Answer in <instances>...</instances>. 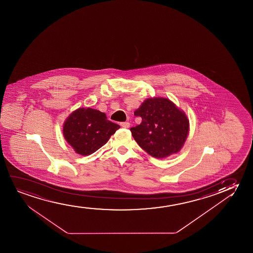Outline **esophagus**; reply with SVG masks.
Returning a JSON list of instances; mask_svg holds the SVG:
<instances>
[{
  "label": "esophagus",
  "instance_id": "obj_1",
  "mask_svg": "<svg viewBox=\"0 0 253 253\" xmlns=\"http://www.w3.org/2000/svg\"><path fill=\"white\" fill-rule=\"evenodd\" d=\"M121 126L123 128H128L130 127V124L128 122H125V123H121Z\"/></svg>",
  "mask_w": 253,
  "mask_h": 253
}]
</instances>
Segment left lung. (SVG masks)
I'll use <instances>...</instances> for the list:
<instances>
[{"instance_id": "8db88e82", "label": "left lung", "mask_w": 253, "mask_h": 253, "mask_svg": "<svg viewBox=\"0 0 253 253\" xmlns=\"http://www.w3.org/2000/svg\"><path fill=\"white\" fill-rule=\"evenodd\" d=\"M142 118L130 128L138 145L156 159H163L182 149L189 132L187 115L167 97H149L134 112Z\"/></svg>"}]
</instances>
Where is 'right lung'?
Masks as SVG:
<instances>
[{
  "instance_id": "right-lung-1",
  "label": "right lung",
  "mask_w": 253,
  "mask_h": 253,
  "mask_svg": "<svg viewBox=\"0 0 253 253\" xmlns=\"http://www.w3.org/2000/svg\"><path fill=\"white\" fill-rule=\"evenodd\" d=\"M119 128V125L107 120L103 112L79 108L64 122L63 135L77 154L90 156L104 146Z\"/></svg>"
}]
</instances>
